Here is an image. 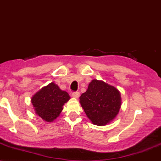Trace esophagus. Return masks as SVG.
<instances>
[{"mask_svg":"<svg viewBox=\"0 0 161 161\" xmlns=\"http://www.w3.org/2000/svg\"><path fill=\"white\" fill-rule=\"evenodd\" d=\"M71 96H72V97L75 98V99H77V98L80 96V92H73L72 94H71Z\"/></svg>","mask_w":161,"mask_h":161,"instance_id":"obj_1","label":"esophagus"}]
</instances>
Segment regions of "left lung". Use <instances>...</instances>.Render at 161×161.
<instances>
[{
    "mask_svg": "<svg viewBox=\"0 0 161 161\" xmlns=\"http://www.w3.org/2000/svg\"><path fill=\"white\" fill-rule=\"evenodd\" d=\"M80 103L92 124L105 126L118 115L121 97L114 86L94 79L89 84L87 90L80 96Z\"/></svg>",
    "mask_w": 161,
    "mask_h": 161,
    "instance_id": "left-lung-1",
    "label": "left lung"
}]
</instances>
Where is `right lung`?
I'll list each match as a JSON object with an SVG mask.
<instances>
[{
  "label": "right lung",
  "instance_id": "obj_1",
  "mask_svg": "<svg viewBox=\"0 0 161 161\" xmlns=\"http://www.w3.org/2000/svg\"><path fill=\"white\" fill-rule=\"evenodd\" d=\"M70 98L67 92L62 90L57 84L52 82L32 96L31 103L36 114L44 121L52 122L59 116L62 106Z\"/></svg>",
  "mask_w": 161,
  "mask_h": 161
}]
</instances>
